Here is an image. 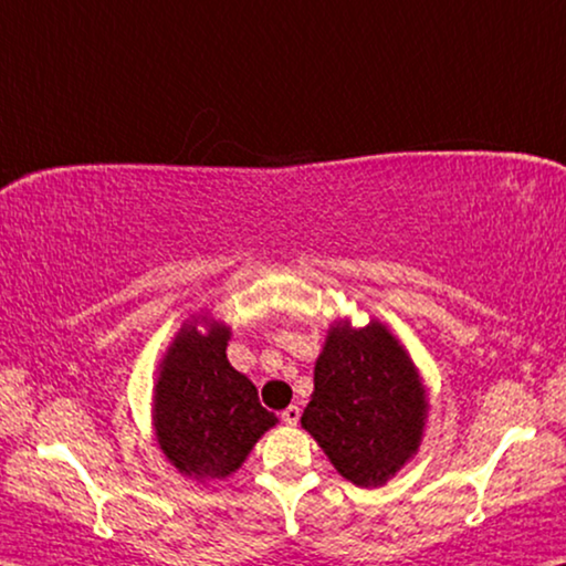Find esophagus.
Instances as JSON below:
<instances>
[{
	"label": "esophagus",
	"mask_w": 566,
	"mask_h": 566,
	"mask_svg": "<svg viewBox=\"0 0 566 566\" xmlns=\"http://www.w3.org/2000/svg\"><path fill=\"white\" fill-rule=\"evenodd\" d=\"M300 415H302L300 407H286V409L282 411V421H284V424L294 427V424H297V421H300Z\"/></svg>",
	"instance_id": "obj_1"
}]
</instances>
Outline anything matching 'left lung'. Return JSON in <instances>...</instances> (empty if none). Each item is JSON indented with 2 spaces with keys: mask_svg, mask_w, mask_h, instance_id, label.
I'll return each mask as SVG.
<instances>
[{
  "mask_svg": "<svg viewBox=\"0 0 566 566\" xmlns=\"http://www.w3.org/2000/svg\"><path fill=\"white\" fill-rule=\"evenodd\" d=\"M427 401L396 337L370 319L331 327L302 427L350 483L381 485L417 452Z\"/></svg>",
  "mask_w": 566,
  "mask_h": 566,
  "instance_id": "obj_1",
  "label": "left lung"
}]
</instances>
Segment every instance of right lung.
Instances as JSON below:
<instances>
[{
  "label": "right lung",
  "mask_w": 566,
  "mask_h": 566,
  "mask_svg": "<svg viewBox=\"0 0 566 566\" xmlns=\"http://www.w3.org/2000/svg\"><path fill=\"white\" fill-rule=\"evenodd\" d=\"M231 331L202 335L185 325L163 360L155 389L157 442L185 475L226 478L241 468L276 417L259 403L256 386L226 358Z\"/></svg>",
  "instance_id": "obj_1"
}]
</instances>
